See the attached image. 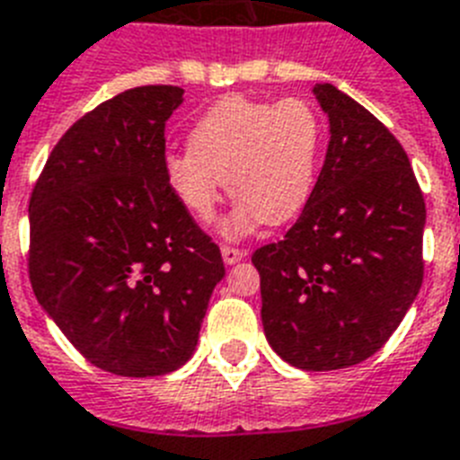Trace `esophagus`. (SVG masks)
Returning a JSON list of instances; mask_svg holds the SVG:
<instances>
[{"instance_id":"1","label":"esophagus","mask_w":460,"mask_h":460,"mask_svg":"<svg viewBox=\"0 0 460 460\" xmlns=\"http://www.w3.org/2000/svg\"><path fill=\"white\" fill-rule=\"evenodd\" d=\"M221 253H223V261H226L227 265L237 263V261H242V258L246 256L244 249H239V246H230V244H223Z\"/></svg>"}]
</instances>
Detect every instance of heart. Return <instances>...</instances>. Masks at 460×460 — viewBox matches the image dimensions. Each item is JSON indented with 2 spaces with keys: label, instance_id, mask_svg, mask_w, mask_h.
<instances>
[{
  "label": "heart",
  "instance_id": "heart-1",
  "mask_svg": "<svg viewBox=\"0 0 460 460\" xmlns=\"http://www.w3.org/2000/svg\"><path fill=\"white\" fill-rule=\"evenodd\" d=\"M322 121L303 98L258 101L226 96L195 121L190 150L169 153L164 176L178 202L199 221H211L227 181L237 199L223 223L230 237L258 223L291 221L317 181Z\"/></svg>",
  "mask_w": 460,
  "mask_h": 460
}]
</instances>
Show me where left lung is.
<instances>
[{
	"instance_id": "obj_1",
	"label": "left lung",
	"mask_w": 460,
	"mask_h": 460,
	"mask_svg": "<svg viewBox=\"0 0 460 460\" xmlns=\"http://www.w3.org/2000/svg\"><path fill=\"white\" fill-rule=\"evenodd\" d=\"M332 138L284 239L256 249L268 343L305 371L345 369L385 345L423 282L426 202L400 140L332 84L314 86Z\"/></svg>"
}]
</instances>
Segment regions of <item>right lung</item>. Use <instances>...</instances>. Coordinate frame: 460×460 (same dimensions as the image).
<instances>
[{"instance_id":"right-lung-1","label":"right lung","mask_w":460,"mask_h":460,"mask_svg":"<svg viewBox=\"0 0 460 460\" xmlns=\"http://www.w3.org/2000/svg\"><path fill=\"white\" fill-rule=\"evenodd\" d=\"M183 101L136 86L67 128L30 195L28 272L41 307L91 364L146 378L195 352L221 249L164 176V128Z\"/></svg>"}]
</instances>
